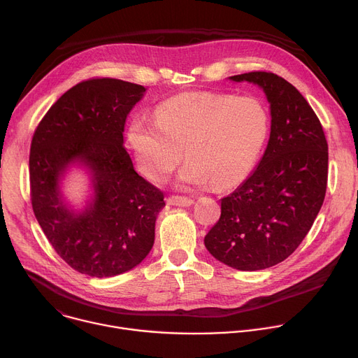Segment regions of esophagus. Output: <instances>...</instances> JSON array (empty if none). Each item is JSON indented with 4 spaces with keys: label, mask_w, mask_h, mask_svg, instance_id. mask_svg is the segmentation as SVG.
Instances as JSON below:
<instances>
[{
    "label": "esophagus",
    "mask_w": 358,
    "mask_h": 358,
    "mask_svg": "<svg viewBox=\"0 0 358 358\" xmlns=\"http://www.w3.org/2000/svg\"><path fill=\"white\" fill-rule=\"evenodd\" d=\"M167 202L170 206H178V207H189L194 203V199L189 196H181V195H171L169 196Z\"/></svg>",
    "instance_id": "1"
}]
</instances>
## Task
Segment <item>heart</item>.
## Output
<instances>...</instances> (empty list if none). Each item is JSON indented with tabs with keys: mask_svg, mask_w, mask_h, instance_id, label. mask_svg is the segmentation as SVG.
I'll use <instances>...</instances> for the list:
<instances>
[{
	"mask_svg": "<svg viewBox=\"0 0 358 358\" xmlns=\"http://www.w3.org/2000/svg\"><path fill=\"white\" fill-rule=\"evenodd\" d=\"M271 133V110L258 96L213 92L176 94L157 108L156 120L136 116L129 143L138 170L150 181H164L181 163V185L225 188L255 166Z\"/></svg>",
	"mask_w": 358,
	"mask_h": 358,
	"instance_id": "obj_1",
	"label": "heart"
}]
</instances>
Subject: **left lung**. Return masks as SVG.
I'll return each mask as SVG.
<instances>
[{"label":"left lung","instance_id":"obj_1","mask_svg":"<svg viewBox=\"0 0 358 358\" xmlns=\"http://www.w3.org/2000/svg\"><path fill=\"white\" fill-rule=\"evenodd\" d=\"M259 85L271 103V137L248 180L221 199L220 221L203 243L239 271L283 262L310 231L326 195L329 147L319 117L301 93L264 71L231 76Z\"/></svg>","mask_w":358,"mask_h":358}]
</instances>
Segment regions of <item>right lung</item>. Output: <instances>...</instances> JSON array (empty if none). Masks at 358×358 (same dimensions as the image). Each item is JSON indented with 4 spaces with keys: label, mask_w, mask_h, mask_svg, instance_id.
<instances>
[{
    "label": "right lung",
    "mask_w": 358,
    "mask_h": 358,
    "mask_svg": "<svg viewBox=\"0 0 358 358\" xmlns=\"http://www.w3.org/2000/svg\"><path fill=\"white\" fill-rule=\"evenodd\" d=\"M141 85L92 78L65 92L34 131L29 185L34 214L59 257L75 271L109 278L137 266L155 243L162 189L134 171L123 145L129 112ZM80 161L94 176L95 198L83 213L59 196V176Z\"/></svg>",
    "instance_id": "obj_1"
}]
</instances>
